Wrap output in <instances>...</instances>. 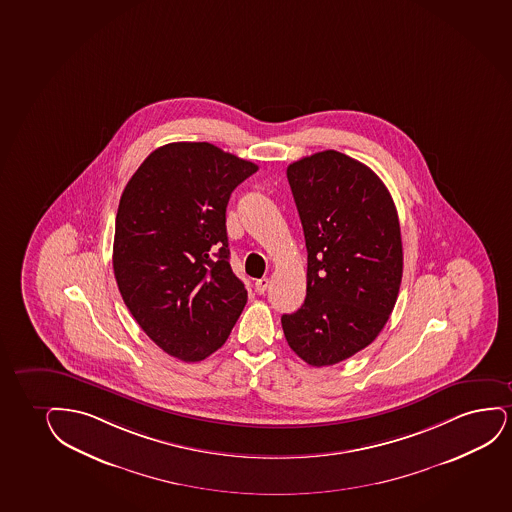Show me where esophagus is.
<instances>
[{"instance_id":"1","label":"esophagus","mask_w":512,"mask_h":512,"mask_svg":"<svg viewBox=\"0 0 512 512\" xmlns=\"http://www.w3.org/2000/svg\"><path fill=\"white\" fill-rule=\"evenodd\" d=\"M268 285H270V280L268 279H259L254 282V289L258 294H265L266 289H268Z\"/></svg>"}]
</instances>
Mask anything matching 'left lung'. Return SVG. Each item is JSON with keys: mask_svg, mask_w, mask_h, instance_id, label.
I'll use <instances>...</instances> for the list:
<instances>
[{"mask_svg": "<svg viewBox=\"0 0 512 512\" xmlns=\"http://www.w3.org/2000/svg\"><path fill=\"white\" fill-rule=\"evenodd\" d=\"M308 251L306 299L282 315L291 350L311 367L369 346L395 308L403 273L395 202L362 162L324 150L287 168Z\"/></svg>", "mask_w": 512, "mask_h": 512, "instance_id": "obj_1", "label": "left lung"}]
</instances>
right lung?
<instances>
[{"label": "right lung", "mask_w": 512, "mask_h": 512, "mask_svg": "<svg viewBox=\"0 0 512 512\" xmlns=\"http://www.w3.org/2000/svg\"><path fill=\"white\" fill-rule=\"evenodd\" d=\"M258 171L207 142L154 150L124 188L112 265L143 332L183 362L221 348L247 303L230 266L227 206Z\"/></svg>", "instance_id": "obj_1"}]
</instances>
